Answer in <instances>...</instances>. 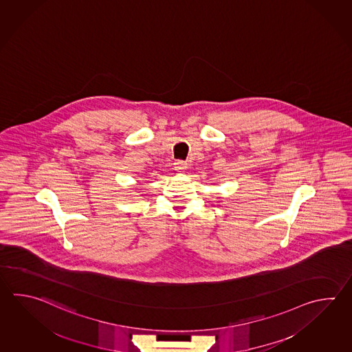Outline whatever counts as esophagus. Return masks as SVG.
I'll return each mask as SVG.
<instances>
[{
  "label": "esophagus",
  "instance_id": "1",
  "mask_svg": "<svg viewBox=\"0 0 352 352\" xmlns=\"http://www.w3.org/2000/svg\"><path fill=\"white\" fill-rule=\"evenodd\" d=\"M187 168V162H183V160H178V162L175 163V170H178V172H184V170H186Z\"/></svg>",
  "mask_w": 352,
  "mask_h": 352
}]
</instances>
